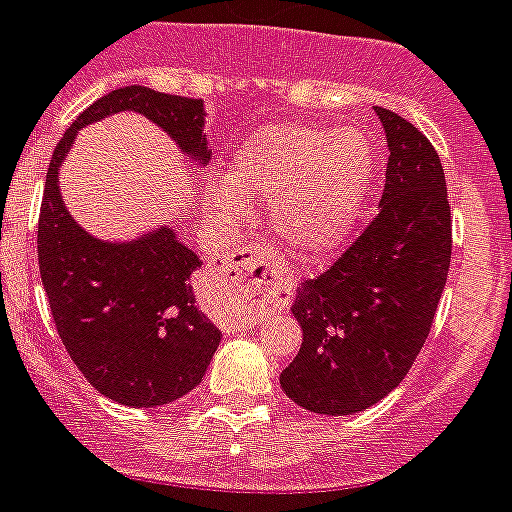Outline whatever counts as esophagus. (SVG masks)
<instances>
[{"instance_id":"esophagus-1","label":"esophagus","mask_w":512,"mask_h":512,"mask_svg":"<svg viewBox=\"0 0 512 512\" xmlns=\"http://www.w3.org/2000/svg\"><path fill=\"white\" fill-rule=\"evenodd\" d=\"M275 278V260L265 250H257L252 244H242L229 252L219 270V283L229 291H260L270 286Z\"/></svg>"}]
</instances>
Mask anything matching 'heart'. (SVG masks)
<instances>
[{"label":"heart","instance_id":"obj_1","mask_svg":"<svg viewBox=\"0 0 512 512\" xmlns=\"http://www.w3.org/2000/svg\"><path fill=\"white\" fill-rule=\"evenodd\" d=\"M371 175V141L361 131L278 123L244 141L231 159V188H213L211 206L239 219L242 201L273 203L278 239L296 255L319 257L348 242Z\"/></svg>","mask_w":512,"mask_h":512}]
</instances>
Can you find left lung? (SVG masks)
Here are the masks:
<instances>
[{"instance_id": "obj_1", "label": "left lung", "mask_w": 512, "mask_h": 512, "mask_svg": "<svg viewBox=\"0 0 512 512\" xmlns=\"http://www.w3.org/2000/svg\"><path fill=\"white\" fill-rule=\"evenodd\" d=\"M376 113L389 144L379 213L330 268L301 283L291 306L304 342L281 386L317 415L363 412L399 386L428 340L451 265L441 157L402 115Z\"/></svg>"}]
</instances>
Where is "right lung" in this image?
Here are the masks:
<instances>
[{"mask_svg": "<svg viewBox=\"0 0 512 512\" xmlns=\"http://www.w3.org/2000/svg\"><path fill=\"white\" fill-rule=\"evenodd\" d=\"M136 110L162 126L185 154L208 162L203 102L149 87L108 92L66 128L53 149L38 219V265L66 353L100 394L128 407H159L206 376L221 332L195 306L190 273L201 260L159 231L131 244L90 237L59 193V167L82 126Z\"/></svg>", "mask_w": 512, "mask_h": 512, "instance_id": "add662e5", "label": "right lung"}]
</instances>
